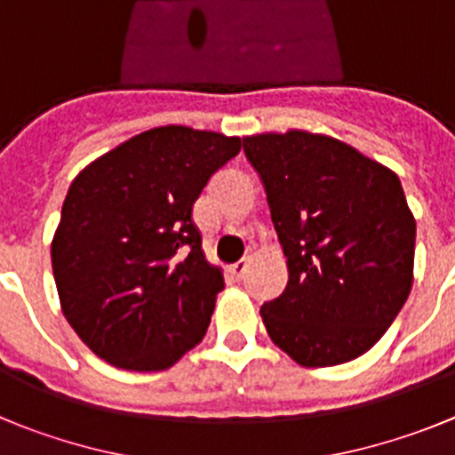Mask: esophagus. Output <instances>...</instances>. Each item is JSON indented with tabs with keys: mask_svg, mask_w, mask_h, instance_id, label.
Returning a JSON list of instances; mask_svg holds the SVG:
<instances>
[{
	"mask_svg": "<svg viewBox=\"0 0 455 455\" xmlns=\"http://www.w3.org/2000/svg\"><path fill=\"white\" fill-rule=\"evenodd\" d=\"M248 264H251V259H246V257H243V259H239V262H236V264H232L230 273L235 277H243V273L248 271Z\"/></svg>",
	"mask_w": 455,
	"mask_h": 455,
	"instance_id": "1",
	"label": "esophagus"
}]
</instances>
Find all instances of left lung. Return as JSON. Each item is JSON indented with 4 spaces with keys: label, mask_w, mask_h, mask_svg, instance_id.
Instances as JSON below:
<instances>
[{
    "label": "left lung",
    "mask_w": 455,
    "mask_h": 455,
    "mask_svg": "<svg viewBox=\"0 0 455 455\" xmlns=\"http://www.w3.org/2000/svg\"><path fill=\"white\" fill-rule=\"evenodd\" d=\"M243 152L287 257V287L259 309L268 337L300 367L355 360L412 289L417 223L396 172L303 130L246 136Z\"/></svg>",
    "instance_id": "1"
}]
</instances>
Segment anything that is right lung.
<instances>
[{
  "instance_id": "1",
  "label": "right lung",
  "mask_w": 455,
  "mask_h": 455,
  "mask_svg": "<svg viewBox=\"0 0 455 455\" xmlns=\"http://www.w3.org/2000/svg\"><path fill=\"white\" fill-rule=\"evenodd\" d=\"M239 150V136L166 124L72 180L52 271L68 323L108 364L164 371L204 337L225 283L204 257L193 203Z\"/></svg>"
}]
</instances>
